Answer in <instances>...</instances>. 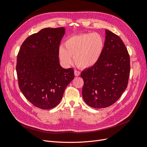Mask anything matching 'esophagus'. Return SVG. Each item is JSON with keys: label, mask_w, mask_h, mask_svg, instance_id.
<instances>
[{"label": "esophagus", "mask_w": 147, "mask_h": 147, "mask_svg": "<svg viewBox=\"0 0 147 147\" xmlns=\"http://www.w3.org/2000/svg\"><path fill=\"white\" fill-rule=\"evenodd\" d=\"M74 74H75V76L78 77V76H79L80 75V72L79 71H77V70H75V71H74Z\"/></svg>", "instance_id": "esophagus-1"}]
</instances>
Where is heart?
Masks as SVG:
<instances>
[{
    "label": "heart",
    "mask_w": 147,
    "mask_h": 147,
    "mask_svg": "<svg viewBox=\"0 0 147 147\" xmlns=\"http://www.w3.org/2000/svg\"><path fill=\"white\" fill-rule=\"evenodd\" d=\"M104 39L96 32L82 34L70 37L59 48V59L65 66L75 63L82 68H89L98 62L103 53Z\"/></svg>",
    "instance_id": "1"
}]
</instances>
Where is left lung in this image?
<instances>
[{
    "label": "left lung",
    "mask_w": 147,
    "mask_h": 147,
    "mask_svg": "<svg viewBox=\"0 0 147 147\" xmlns=\"http://www.w3.org/2000/svg\"><path fill=\"white\" fill-rule=\"evenodd\" d=\"M105 34L99 61L81 73L83 100L97 109L107 107L119 99L127 88L130 73L129 55L122 40L109 30Z\"/></svg>",
    "instance_id": "obj_1"
}]
</instances>
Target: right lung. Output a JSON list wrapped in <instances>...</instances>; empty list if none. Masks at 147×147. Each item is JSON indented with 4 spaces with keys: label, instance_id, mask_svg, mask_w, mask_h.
<instances>
[{
    "label": "right lung",
    "instance_id": "add662e5",
    "mask_svg": "<svg viewBox=\"0 0 147 147\" xmlns=\"http://www.w3.org/2000/svg\"><path fill=\"white\" fill-rule=\"evenodd\" d=\"M65 28H45L30 35L17 56L16 73L21 91L31 104L49 110L58 105L74 78L72 68L59 64L58 51Z\"/></svg>",
    "mask_w": 147,
    "mask_h": 147
}]
</instances>
